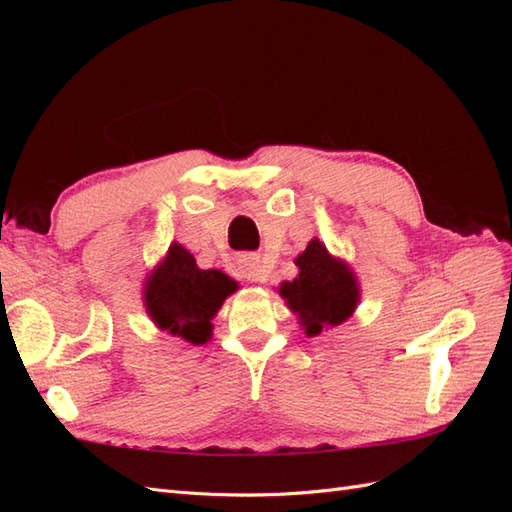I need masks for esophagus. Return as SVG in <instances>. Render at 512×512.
<instances>
[{"label": "esophagus", "instance_id": "esophagus-1", "mask_svg": "<svg viewBox=\"0 0 512 512\" xmlns=\"http://www.w3.org/2000/svg\"><path fill=\"white\" fill-rule=\"evenodd\" d=\"M241 273L247 277V280L256 282V284L267 282V277H269V271L262 267V262L256 260V258H243L241 260Z\"/></svg>", "mask_w": 512, "mask_h": 512}]
</instances>
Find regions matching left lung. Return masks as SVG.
I'll list each match as a JSON object with an SVG mask.
<instances>
[{"instance_id": "8db88e82", "label": "left lung", "mask_w": 512, "mask_h": 512, "mask_svg": "<svg viewBox=\"0 0 512 512\" xmlns=\"http://www.w3.org/2000/svg\"><path fill=\"white\" fill-rule=\"evenodd\" d=\"M297 267V280L286 282L280 292L292 312L299 314L309 337L350 318L359 301V286L344 262L335 260L327 247L314 239L297 258Z\"/></svg>"}]
</instances>
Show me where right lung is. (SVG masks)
<instances>
[{
	"instance_id": "1",
	"label": "right lung",
	"mask_w": 512,
	"mask_h": 512,
	"mask_svg": "<svg viewBox=\"0 0 512 512\" xmlns=\"http://www.w3.org/2000/svg\"><path fill=\"white\" fill-rule=\"evenodd\" d=\"M235 288L222 271L198 269L188 250L170 245L168 256L149 277L145 305L162 331L198 346L211 337V318Z\"/></svg>"
}]
</instances>
